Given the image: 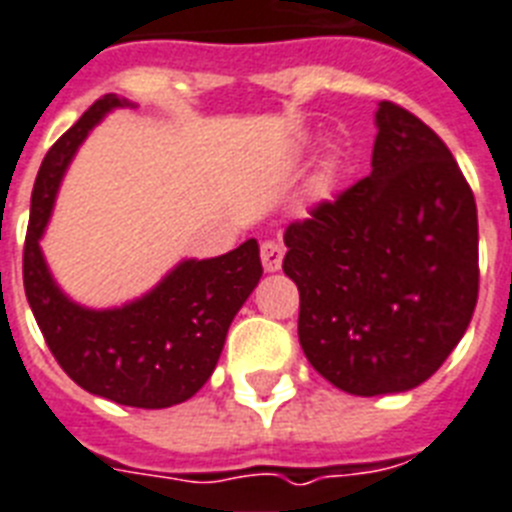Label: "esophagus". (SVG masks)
I'll return each instance as SVG.
<instances>
[{
	"label": "esophagus",
	"instance_id": "esophagus-1",
	"mask_svg": "<svg viewBox=\"0 0 512 512\" xmlns=\"http://www.w3.org/2000/svg\"><path fill=\"white\" fill-rule=\"evenodd\" d=\"M260 257H263V268L268 270V273H276V270L281 268V263H284V247L278 242H263Z\"/></svg>",
	"mask_w": 512,
	"mask_h": 512
}]
</instances>
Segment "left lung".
Returning a JSON list of instances; mask_svg holds the SVG:
<instances>
[{"label":"left lung","mask_w":512,"mask_h":512,"mask_svg":"<svg viewBox=\"0 0 512 512\" xmlns=\"http://www.w3.org/2000/svg\"><path fill=\"white\" fill-rule=\"evenodd\" d=\"M371 176L286 228L299 344L357 397L415 389L463 339L479 299L476 199L439 136L394 102L376 110Z\"/></svg>","instance_id":"1"}]
</instances>
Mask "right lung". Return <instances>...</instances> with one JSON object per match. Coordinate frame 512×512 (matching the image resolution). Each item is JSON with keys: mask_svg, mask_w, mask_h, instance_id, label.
<instances>
[{"mask_svg": "<svg viewBox=\"0 0 512 512\" xmlns=\"http://www.w3.org/2000/svg\"><path fill=\"white\" fill-rule=\"evenodd\" d=\"M134 102L105 94L83 112L41 162L31 194L23 286L54 360L81 389L128 407L178 405L213 376L228 326L263 276L257 239L210 260H181L144 297L91 310L62 292L41 252L62 176L89 131Z\"/></svg>", "mask_w": 512, "mask_h": 512, "instance_id": "add662e5", "label": "right lung"}]
</instances>
